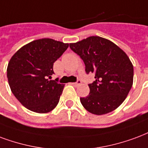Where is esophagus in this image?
Instances as JSON below:
<instances>
[{"mask_svg": "<svg viewBox=\"0 0 148 148\" xmlns=\"http://www.w3.org/2000/svg\"><path fill=\"white\" fill-rule=\"evenodd\" d=\"M81 84H82V82H81V81H79V80L77 81V82L71 83V85H74V86H78V85H81Z\"/></svg>", "mask_w": 148, "mask_h": 148, "instance_id": "34e87169", "label": "esophagus"}]
</instances>
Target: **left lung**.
<instances>
[{"label": "left lung", "mask_w": 148, "mask_h": 148, "mask_svg": "<svg viewBox=\"0 0 148 148\" xmlns=\"http://www.w3.org/2000/svg\"><path fill=\"white\" fill-rule=\"evenodd\" d=\"M85 65L86 73H95L88 85L90 92L80 100L88 112L101 115L110 113L123 103L133 82V66L126 53L106 38L92 36L70 44Z\"/></svg>", "instance_id": "left-lung-1"}]
</instances>
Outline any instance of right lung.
I'll return each instance as SVG.
<instances>
[{
  "instance_id": "add662e5",
  "label": "right lung",
  "mask_w": 148,
  "mask_h": 148,
  "mask_svg": "<svg viewBox=\"0 0 148 148\" xmlns=\"http://www.w3.org/2000/svg\"><path fill=\"white\" fill-rule=\"evenodd\" d=\"M69 44L50 38L33 40L11 58L7 68L10 88L28 110L48 113L57 106L64 85L49 80L53 63L67 49Z\"/></svg>"
}]
</instances>
